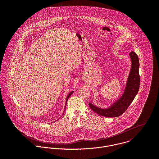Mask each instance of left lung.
Masks as SVG:
<instances>
[{"mask_svg":"<svg viewBox=\"0 0 159 159\" xmlns=\"http://www.w3.org/2000/svg\"><path fill=\"white\" fill-rule=\"evenodd\" d=\"M129 56L131 59V68L122 95L112 105L106 108L98 107L89 102V107L96 113L108 117H119L126 111L134 100L139 91L140 84L139 63L138 57L135 52L131 51Z\"/></svg>","mask_w":159,"mask_h":159,"instance_id":"1","label":"left lung"}]
</instances>
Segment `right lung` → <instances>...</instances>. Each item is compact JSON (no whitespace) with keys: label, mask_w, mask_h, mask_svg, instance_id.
Wrapping results in <instances>:
<instances>
[{"label":"right lung","mask_w":159,"mask_h":159,"mask_svg":"<svg viewBox=\"0 0 159 159\" xmlns=\"http://www.w3.org/2000/svg\"><path fill=\"white\" fill-rule=\"evenodd\" d=\"M73 93V91H71L70 93H68V95H67V98H66V105H65V108H64V111H66V105H67V101H68V98L71 96V95ZM63 113V114H64Z\"/></svg>","instance_id":"1"}]
</instances>
